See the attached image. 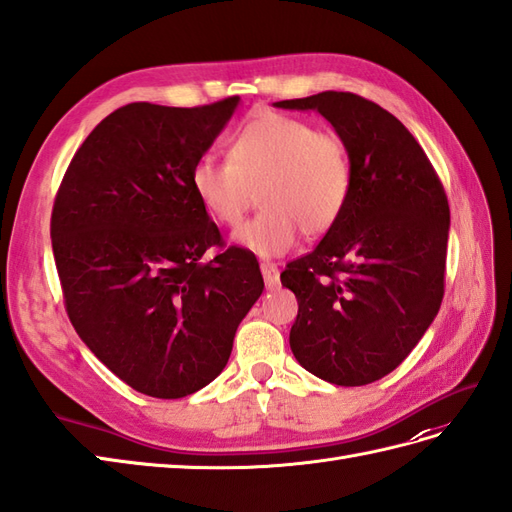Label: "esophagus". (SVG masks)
<instances>
[{
	"label": "esophagus",
	"instance_id": "1",
	"mask_svg": "<svg viewBox=\"0 0 512 512\" xmlns=\"http://www.w3.org/2000/svg\"><path fill=\"white\" fill-rule=\"evenodd\" d=\"M259 268H261V274H264V283L268 290H274V287L279 285V268L270 264V261H264Z\"/></svg>",
	"mask_w": 512,
	"mask_h": 512
}]
</instances>
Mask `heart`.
Segmentation results:
<instances>
[{"label":"heart","mask_w":512,"mask_h":512,"mask_svg":"<svg viewBox=\"0 0 512 512\" xmlns=\"http://www.w3.org/2000/svg\"><path fill=\"white\" fill-rule=\"evenodd\" d=\"M229 162L201 155L190 186L220 227H238L257 201L261 212L233 240L259 257H279L300 240L320 238L342 218L352 192V164L333 131L277 112L261 114L229 140Z\"/></svg>","instance_id":"b5f03b06"}]
</instances>
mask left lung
Segmentation results:
<instances>
[{"mask_svg":"<svg viewBox=\"0 0 512 512\" xmlns=\"http://www.w3.org/2000/svg\"><path fill=\"white\" fill-rule=\"evenodd\" d=\"M274 106L320 112L352 164L342 218L281 272L298 300L292 352L326 383H374L409 357L441 307L448 196L411 131L374 101L326 90Z\"/></svg>","mask_w":512,"mask_h":512,"instance_id":"left-lung-1","label":"left lung"}]
</instances>
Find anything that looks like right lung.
Segmentation results:
<instances>
[{"instance_id": "1", "label": "right lung", "mask_w": 512, "mask_h": 512, "mask_svg": "<svg viewBox=\"0 0 512 512\" xmlns=\"http://www.w3.org/2000/svg\"><path fill=\"white\" fill-rule=\"evenodd\" d=\"M238 103L114 110L75 151L56 194L51 246L69 320L144 396L173 400L212 383L264 292L257 259L227 248L190 186ZM209 247L219 255L207 262Z\"/></svg>"}]
</instances>
